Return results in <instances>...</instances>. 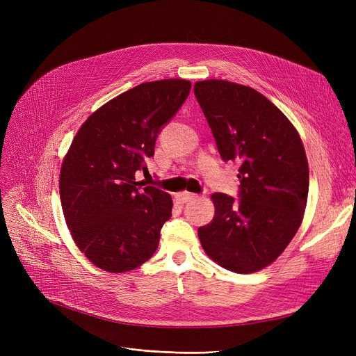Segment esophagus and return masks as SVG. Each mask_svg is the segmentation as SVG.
I'll list each match as a JSON object with an SVG mask.
<instances>
[{
  "mask_svg": "<svg viewBox=\"0 0 356 356\" xmlns=\"http://www.w3.org/2000/svg\"><path fill=\"white\" fill-rule=\"evenodd\" d=\"M176 197H177V200L180 203H186V202L193 200L196 197V195L195 193H189V192H183V193H179Z\"/></svg>",
  "mask_w": 356,
  "mask_h": 356,
  "instance_id": "34e87169",
  "label": "esophagus"
}]
</instances>
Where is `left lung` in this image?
<instances>
[{
    "label": "left lung",
    "mask_w": 356,
    "mask_h": 356,
    "mask_svg": "<svg viewBox=\"0 0 356 356\" xmlns=\"http://www.w3.org/2000/svg\"><path fill=\"white\" fill-rule=\"evenodd\" d=\"M223 161H241L239 199L213 193L215 216L197 234L215 263L248 274L270 266L300 227L309 165L300 136L271 101L228 81L195 83Z\"/></svg>",
    "instance_id": "left-lung-1"
}]
</instances>
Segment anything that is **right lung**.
Returning a JSON list of instances; mask_svg holds the SVG:
<instances>
[{
  "mask_svg": "<svg viewBox=\"0 0 356 356\" xmlns=\"http://www.w3.org/2000/svg\"><path fill=\"white\" fill-rule=\"evenodd\" d=\"M192 83H141L111 99L83 122L60 170L62 209L78 248L109 273L140 267L159 247L172 196L136 180L147 172L156 140L181 108Z\"/></svg>",
  "mask_w": 356,
  "mask_h": 356,
  "instance_id": "obj_1",
  "label": "right lung"
}]
</instances>
